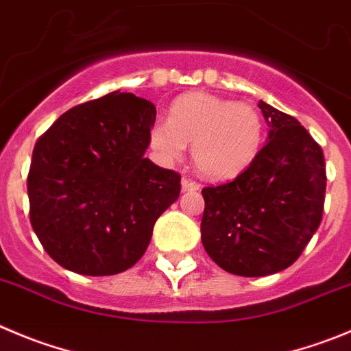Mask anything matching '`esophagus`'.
<instances>
[{
    "label": "esophagus",
    "mask_w": 351,
    "mask_h": 351,
    "mask_svg": "<svg viewBox=\"0 0 351 351\" xmlns=\"http://www.w3.org/2000/svg\"><path fill=\"white\" fill-rule=\"evenodd\" d=\"M182 191L183 192H197L201 191V185L197 182H192L189 178H182Z\"/></svg>",
    "instance_id": "34e87169"
}]
</instances>
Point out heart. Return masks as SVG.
Listing matches in <instances>:
<instances>
[{"label":"heart","mask_w":351,"mask_h":351,"mask_svg":"<svg viewBox=\"0 0 351 351\" xmlns=\"http://www.w3.org/2000/svg\"><path fill=\"white\" fill-rule=\"evenodd\" d=\"M150 147L160 159L175 160L192 143L199 171L211 180H232L253 166L265 142V123L254 107L218 95L186 93L176 98L169 119L149 131Z\"/></svg>","instance_id":"b5f03b06"}]
</instances>
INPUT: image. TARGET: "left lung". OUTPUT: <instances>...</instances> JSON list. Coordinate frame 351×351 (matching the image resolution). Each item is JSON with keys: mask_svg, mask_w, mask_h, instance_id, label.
<instances>
[{"mask_svg": "<svg viewBox=\"0 0 351 351\" xmlns=\"http://www.w3.org/2000/svg\"><path fill=\"white\" fill-rule=\"evenodd\" d=\"M268 138L250 169L202 189L201 239L218 267L265 277L291 267L319 228L326 165L319 143L293 116L260 100Z\"/></svg>", "mask_w": 351, "mask_h": 351, "instance_id": "left-lung-1", "label": "left lung"}]
</instances>
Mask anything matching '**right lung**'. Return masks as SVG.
Masks as SVG:
<instances>
[{
    "mask_svg": "<svg viewBox=\"0 0 351 351\" xmlns=\"http://www.w3.org/2000/svg\"><path fill=\"white\" fill-rule=\"evenodd\" d=\"M154 123V104L112 91L62 114L36 142L29 215L60 267L100 277L143 256L154 223L180 195L178 173L145 157Z\"/></svg>",
    "mask_w": 351,
    "mask_h": 351,
    "instance_id": "obj_1",
    "label": "right lung"
}]
</instances>
